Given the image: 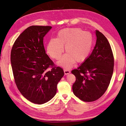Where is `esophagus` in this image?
Here are the masks:
<instances>
[{"mask_svg":"<svg viewBox=\"0 0 126 126\" xmlns=\"http://www.w3.org/2000/svg\"><path fill=\"white\" fill-rule=\"evenodd\" d=\"M63 71H64V75H68V74H69L70 73V71L69 70H67V69H65L63 70Z\"/></svg>","mask_w":126,"mask_h":126,"instance_id":"obj_1","label":"esophagus"}]
</instances>
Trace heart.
I'll return each instance as SVG.
<instances>
[{
	"label": "heart",
	"mask_w": 126,
	"mask_h": 126,
	"mask_svg": "<svg viewBox=\"0 0 126 126\" xmlns=\"http://www.w3.org/2000/svg\"><path fill=\"white\" fill-rule=\"evenodd\" d=\"M93 37L88 32L79 28H66L60 30L57 38L49 40L47 52L51 58L59 59L64 50L67 52L58 64L66 68H71L75 62L81 63L89 56L93 46Z\"/></svg>",
	"instance_id": "1"
}]
</instances>
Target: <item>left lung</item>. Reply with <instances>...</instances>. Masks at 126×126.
<instances>
[{"mask_svg": "<svg viewBox=\"0 0 126 126\" xmlns=\"http://www.w3.org/2000/svg\"><path fill=\"white\" fill-rule=\"evenodd\" d=\"M95 32L96 43L91 54L77 69L71 71L76 77L73 93L85 102L94 101L104 94L113 71L114 57L110 44L101 32Z\"/></svg>", "mask_w": 126, "mask_h": 126, "instance_id": "1", "label": "left lung"}]
</instances>
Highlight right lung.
Here are the masks:
<instances>
[{"mask_svg": "<svg viewBox=\"0 0 126 126\" xmlns=\"http://www.w3.org/2000/svg\"><path fill=\"white\" fill-rule=\"evenodd\" d=\"M51 28L29 27L15 40L11 49L15 83L22 96L34 104H43L51 99L64 75L62 68L56 66L46 54L44 37Z\"/></svg>", "mask_w": 126, "mask_h": 126, "instance_id": "obj_1", "label": "right lung"}]
</instances>
